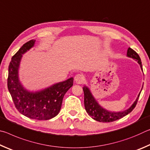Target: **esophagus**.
<instances>
[{
	"label": "esophagus",
	"mask_w": 150,
	"mask_h": 150,
	"mask_svg": "<svg viewBox=\"0 0 150 150\" xmlns=\"http://www.w3.org/2000/svg\"><path fill=\"white\" fill-rule=\"evenodd\" d=\"M75 82L77 83V84H82L83 81L85 80V77L82 74H80V73H78V74L75 76Z\"/></svg>",
	"instance_id": "1"
}]
</instances>
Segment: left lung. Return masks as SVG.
Here are the masks:
<instances>
[{
    "label": "left lung",
    "mask_w": 150,
    "mask_h": 150,
    "mask_svg": "<svg viewBox=\"0 0 150 150\" xmlns=\"http://www.w3.org/2000/svg\"><path fill=\"white\" fill-rule=\"evenodd\" d=\"M127 56L132 58L134 59H136L139 64V65H140L142 70L143 71L140 57H139V55L137 54L135 51L132 49V48L129 47L128 51H127ZM83 89V91H84L85 108L87 112L88 113V115L91 116L94 120L98 122H110L117 120L123 118L124 116H126L127 115H128L135 108L137 102H138L139 95H140L141 93L140 92L139 93L135 102L133 103V105L128 109L122 112H110L108 111L107 110H105V108L101 107L98 105V103L95 100V98L93 97V95L91 94L89 88L87 87L84 86Z\"/></svg>",
    "instance_id": "1"
}]
</instances>
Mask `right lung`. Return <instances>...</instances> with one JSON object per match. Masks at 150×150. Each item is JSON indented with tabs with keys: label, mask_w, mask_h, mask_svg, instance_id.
I'll return each instance as SVG.
<instances>
[{
	"label": "right lung",
	"mask_w": 150,
	"mask_h": 150,
	"mask_svg": "<svg viewBox=\"0 0 150 150\" xmlns=\"http://www.w3.org/2000/svg\"><path fill=\"white\" fill-rule=\"evenodd\" d=\"M35 42L32 40L26 42L12 56L8 66L7 85L15 107L19 112L28 118L46 120L59 114L63 96L73 85V78L37 92L25 89L19 81V65L22 55L34 46Z\"/></svg>",
	"instance_id": "right-lung-1"
}]
</instances>
